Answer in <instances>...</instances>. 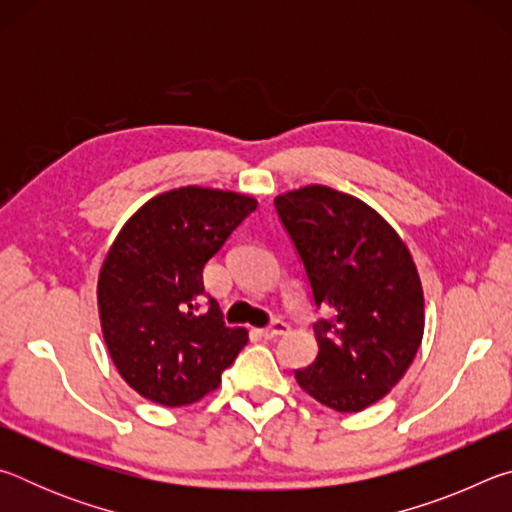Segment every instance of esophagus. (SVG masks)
Masks as SVG:
<instances>
[{"mask_svg": "<svg viewBox=\"0 0 512 512\" xmlns=\"http://www.w3.org/2000/svg\"><path fill=\"white\" fill-rule=\"evenodd\" d=\"M289 325L284 323V320H273L271 325L262 329V336H266V339H277V336H284L289 334Z\"/></svg>", "mask_w": 512, "mask_h": 512, "instance_id": "obj_1", "label": "esophagus"}]
</instances>
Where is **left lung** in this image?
<instances>
[{
    "mask_svg": "<svg viewBox=\"0 0 512 512\" xmlns=\"http://www.w3.org/2000/svg\"><path fill=\"white\" fill-rule=\"evenodd\" d=\"M275 210L325 311L298 386L334 411H363L391 393L422 343L418 268L391 225L350 194L309 185L277 196Z\"/></svg>",
    "mask_w": 512,
    "mask_h": 512,
    "instance_id": "1",
    "label": "left lung"
}]
</instances>
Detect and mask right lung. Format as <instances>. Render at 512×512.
Returning a JSON list of instances; mask_svg holds the SVG:
<instances>
[{
    "label": "right lung",
    "instance_id": "1",
    "mask_svg": "<svg viewBox=\"0 0 512 512\" xmlns=\"http://www.w3.org/2000/svg\"><path fill=\"white\" fill-rule=\"evenodd\" d=\"M255 207L223 189H171L112 241L97 284L101 332L119 375L146 400L198 402L248 343L244 327L223 323L219 302L203 307V268Z\"/></svg>",
    "mask_w": 512,
    "mask_h": 512
}]
</instances>
